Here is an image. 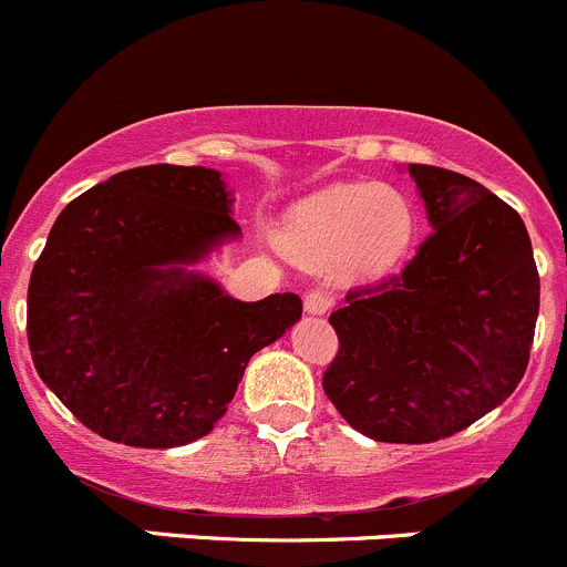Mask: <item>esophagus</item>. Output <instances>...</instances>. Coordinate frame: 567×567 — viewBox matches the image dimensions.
I'll return each mask as SVG.
<instances>
[{"instance_id":"34e87169","label":"esophagus","mask_w":567,"mask_h":567,"mask_svg":"<svg viewBox=\"0 0 567 567\" xmlns=\"http://www.w3.org/2000/svg\"><path fill=\"white\" fill-rule=\"evenodd\" d=\"M302 306H306V311L313 313V317H322V313L330 311V306H333V297L324 289H308L306 297H302Z\"/></svg>"}]
</instances>
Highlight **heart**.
Instances as JSON below:
<instances>
[{
	"label": "heart",
	"mask_w": 567,
	"mask_h": 567,
	"mask_svg": "<svg viewBox=\"0 0 567 567\" xmlns=\"http://www.w3.org/2000/svg\"><path fill=\"white\" fill-rule=\"evenodd\" d=\"M416 237V209L394 187L333 184L291 209L286 245L308 259H333L352 276L391 270Z\"/></svg>",
	"instance_id": "heart-1"
}]
</instances>
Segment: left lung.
Segmentation results:
<instances>
[{"mask_svg":"<svg viewBox=\"0 0 567 567\" xmlns=\"http://www.w3.org/2000/svg\"><path fill=\"white\" fill-rule=\"evenodd\" d=\"M408 171L433 234L405 270L347 291L322 378L347 424L385 444L450 439L502 405L526 372L540 308L518 212L463 173Z\"/></svg>","mask_w":567,"mask_h":567,"instance_id":"1","label":"left lung"}]
</instances>
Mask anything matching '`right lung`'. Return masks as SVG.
<instances>
[{
    "instance_id": "right-lung-1",
    "label": "right lung",
    "mask_w": 567,
    "mask_h": 567,
    "mask_svg": "<svg viewBox=\"0 0 567 567\" xmlns=\"http://www.w3.org/2000/svg\"><path fill=\"white\" fill-rule=\"evenodd\" d=\"M212 167L145 165L71 200L27 291L43 383L101 439L171 450L212 433L261 347L300 319L291 291L243 302L187 270L239 226Z\"/></svg>"
}]
</instances>
